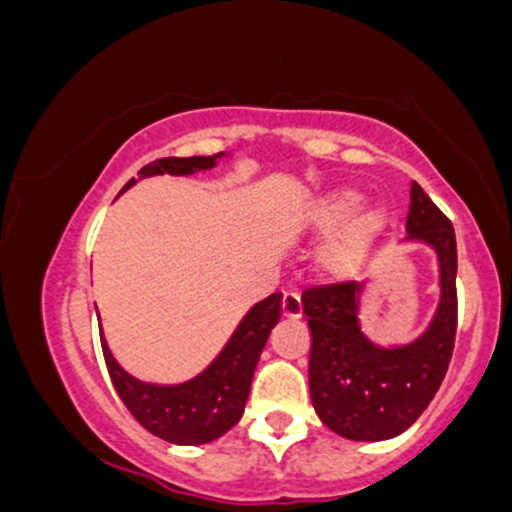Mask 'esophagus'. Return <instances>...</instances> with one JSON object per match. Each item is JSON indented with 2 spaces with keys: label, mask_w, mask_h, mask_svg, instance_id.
I'll return each mask as SVG.
<instances>
[{
  "label": "esophagus",
  "mask_w": 512,
  "mask_h": 512,
  "mask_svg": "<svg viewBox=\"0 0 512 512\" xmlns=\"http://www.w3.org/2000/svg\"><path fill=\"white\" fill-rule=\"evenodd\" d=\"M301 313H303L301 296H298L296 291H284V296H281V315H284L286 320H298Z\"/></svg>",
  "instance_id": "34e87169"
}]
</instances>
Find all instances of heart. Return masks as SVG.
<instances>
[{
    "mask_svg": "<svg viewBox=\"0 0 512 512\" xmlns=\"http://www.w3.org/2000/svg\"><path fill=\"white\" fill-rule=\"evenodd\" d=\"M361 204V192L342 187V190L322 195L310 211V223L315 231H335L317 257L322 274L330 279H346V276L356 274L368 252L385 233V209H361Z\"/></svg>",
    "mask_w": 512,
    "mask_h": 512,
    "instance_id": "heart-1",
    "label": "heart"
}]
</instances>
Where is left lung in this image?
Here are the masks:
<instances>
[{
  "label": "left lung",
  "mask_w": 512,
  "mask_h": 512,
  "mask_svg": "<svg viewBox=\"0 0 512 512\" xmlns=\"http://www.w3.org/2000/svg\"><path fill=\"white\" fill-rule=\"evenodd\" d=\"M409 240L438 252L440 305L431 327L416 342L383 349L358 327L356 281L303 291L308 317L310 399L330 431L349 440H387L414 424L436 397L448 373L457 334L455 228L421 185L411 182Z\"/></svg>",
  "instance_id": "1"
}]
</instances>
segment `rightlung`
I'll return each instance as SVG.
<instances>
[{"mask_svg": "<svg viewBox=\"0 0 512 512\" xmlns=\"http://www.w3.org/2000/svg\"><path fill=\"white\" fill-rule=\"evenodd\" d=\"M219 156L223 154L158 158L139 170V178L161 173L190 175L195 170L211 168ZM134 182H137L134 178L129 180L122 192ZM279 317L281 293H272L243 317L238 330L223 346L221 354L211 361V366L202 370L197 378L180 385H149L132 378L117 366L108 344L101 337L105 366H108L117 395L146 431L175 445L211 443L223 436L228 428L236 426L243 416L257 361H260L269 332L279 322Z\"/></svg>", "mask_w": 512, "mask_h": 512, "instance_id": "obj_1", "label": "right lung"}]
</instances>
